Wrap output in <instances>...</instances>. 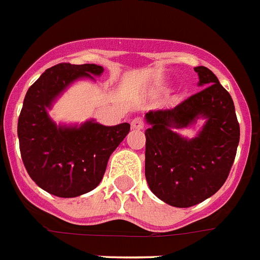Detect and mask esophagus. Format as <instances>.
<instances>
[{"label":"esophagus","instance_id":"1","mask_svg":"<svg viewBox=\"0 0 260 260\" xmlns=\"http://www.w3.org/2000/svg\"><path fill=\"white\" fill-rule=\"evenodd\" d=\"M132 127L135 128V130H141V128L145 127V119L142 117H135L132 121Z\"/></svg>","mask_w":260,"mask_h":260}]
</instances>
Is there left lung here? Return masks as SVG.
<instances>
[{
  "label": "left lung",
  "mask_w": 260,
  "mask_h": 260,
  "mask_svg": "<svg viewBox=\"0 0 260 260\" xmlns=\"http://www.w3.org/2000/svg\"><path fill=\"white\" fill-rule=\"evenodd\" d=\"M199 93L171 109L146 114V180L168 205L189 208L213 196L230 174L239 143V123L229 92L206 67H196ZM200 115L207 123L194 140L172 132Z\"/></svg>",
  "instance_id": "obj_1"
}]
</instances>
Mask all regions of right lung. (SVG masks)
Instances as JSON below:
<instances>
[{"label":"right lung","mask_w":260,"mask_h":260,"mask_svg":"<svg viewBox=\"0 0 260 260\" xmlns=\"http://www.w3.org/2000/svg\"><path fill=\"white\" fill-rule=\"evenodd\" d=\"M96 64L60 63L28 88L18 118L22 161L37 185L57 197H76L103 180L109 156L130 132L128 123L57 127L46 109L73 80L101 75Z\"/></svg>","instance_id":"right-lung-1"}]
</instances>
